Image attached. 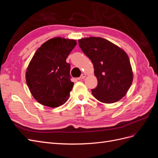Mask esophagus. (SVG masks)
Returning <instances> with one entry per match:
<instances>
[{"instance_id":"obj_1","label":"esophagus","mask_w":158,"mask_h":158,"mask_svg":"<svg viewBox=\"0 0 158 158\" xmlns=\"http://www.w3.org/2000/svg\"><path fill=\"white\" fill-rule=\"evenodd\" d=\"M85 77V74H82V75L80 76V77L79 78V80H82V79H84Z\"/></svg>"}]
</instances>
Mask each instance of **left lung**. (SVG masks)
Wrapping results in <instances>:
<instances>
[{
	"mask_svg": "<svg viewBox=\"0 0 158 158\" xmlns=\"http://www.w3.org/2000/svg\"><path fill=\"white\" fill-rule=\"evenodd\" d=\"M84 53L92 60L98 85L92 89L99 102L113 103L126 95L133 80L132 70L126 52L102 37H90L78 41Z\"/></svg>",
	"mask_w": 158,
	"mask_h": 158,
	"instance_id": "1",
	"label": "left lung"
}]
</instances>
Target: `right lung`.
I'll return each mask as SVG.
<instances>
[{
  "instance_id": "obj_1",
  "label": "right lung",
  "mask_w": 158,
  "mask_h": 158,
  "mask_svg": "<svg viewBox=\"0 0 158 158\" xmlns=\"http://www.w3.org/2000/svg\"><path fill=\"white\" fill-rule=\"evenodd\" d=\"M76 45L75 40L55 37L44 43L35 52L27 69L26 80L40 103L56 107L67 101L74 83L70 80V64L66 59Z\"/></svg>"
}]
</instances>
